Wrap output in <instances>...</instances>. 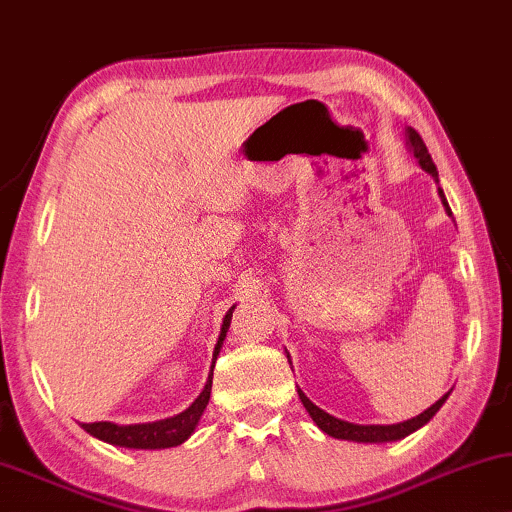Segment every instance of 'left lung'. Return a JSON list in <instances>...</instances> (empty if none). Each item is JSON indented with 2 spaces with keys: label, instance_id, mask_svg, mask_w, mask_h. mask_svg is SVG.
I'll return each mask as SVG.
<instances>
[{
  "label": "left lung",
  "instance_id": "left-lung-1",
  "mask_svg": "<svg viewBox=\"0 0 512 512\" xmlns=\"http://www.w3.org/2000/svg\"><path fill=\"white\" fill-rule=\"evenodd\" d=\"M404 140H407V147H409L411 154H414V158L418 160V165H421L423 170L430 174L434 181L439 183V172H437V167H434V163H432V156H430V151H427V147H425L423 137L418 135L414 128L407 126V128H404ZM439 197H441V202H444L446 213H448V216H451V207H448V202H446V197H444V190H441V188H439ZM448 395H451V391H448L444 398H439L437 402H434L432 407H427L423 414L409 418V421L393 423V425H358V423H349V421H342V418H335L331 414H326L324 409H319L317 404L312 402L308 395H305L301 388H299V398L303 402V407L310 414L312 421H315V425L319 427V430L326 432L333 439L356 441V444H386V441H400L404 437H409L411 432L421 430L425 423H430V418L441 409V404L448 400Z\"/></svg>",
  "mask_w": 512,
  "mask_h": 512
}]
</instances>
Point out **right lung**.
<instances>
[{"mask_svg":"<svg viewBox=\"0 0 512 512\" xmlns=\"http://www.w3.org/2000/svg\"><path fill=\"white\" fill-rule=\"evenodd\" d=\"M236 305H232L230 310L225 312L223 317V326H220V335L216 347H213V365H216V358L223 349V340L227 335V329H230L232 322V312ZM213 365H211V375L204 384L202 393L197 395L188 409H183L181 414L163 418V421H154V423H135V425H117L110 421H101V423H82V430H87L91 437L105 441V444L112 446H121V448H140V451H156V448H172V446H181L190 434L195 432L197 423L207 409L209 398H211V379H213Z\"/></svg>","mask_w":512,"mask_h":512,"instance_id":"right-lung-1","label":"right lung"}]
</instances>
